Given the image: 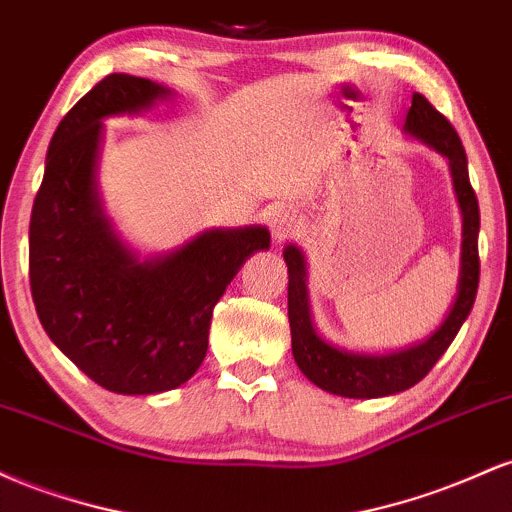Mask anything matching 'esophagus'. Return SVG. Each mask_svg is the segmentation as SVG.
I'll return each mask as SVG.
<instances>
[{"instance_id": "esophagus-1", "label": "esophagus", "mask_w": 512, "mask_h": 512, "mask_svg": "<svg viewBox=\"0 0 512 512\" xmlns=\"http://www.w3.org/2000/svg\"><path fill=\"white\" fill-rule=\"evenodd\" d=\"M298 228H301V219H298L291 209H279L272 216V233L276 240H286L296 236Z\"/></svg>"}]
</instances>
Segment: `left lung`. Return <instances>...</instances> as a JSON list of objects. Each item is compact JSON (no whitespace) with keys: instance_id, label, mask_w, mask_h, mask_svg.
Returning <instances> with one entry per match:
<instances>
[{"instance_id":"left-lung-1","label":"left lung","mask_w":512,"mask_h":512,"mask_svg":"<svg viewBox=\"0 0 512 512\" xmlns=\"http://www.w3.org/2000/svg\"><path fill=\"white\" fill-rule=\"evenodd\" d=\"M407 129L424 139L433 149L448 156L452 182H455L457 199L462 207V274L460 291L455 305L450 308L443 325L438 327L426 342L411 349L397 351L387 356H363L334 349L317 337L308 315V298H305V264L301 250L293 245L284 250L286 267H289V322H291V349L298 368L305 378L317 387L339 397L373 399L387 397L395 392L409 390L419 380H424L428 370L438 363L452 339L460 332L462 322L472 310L479 289V202L474 187L469 182L467 156L457 137L455 127L443 113H438L426 96L414 93L407 113Z\"/></svg>"}]
</instances>
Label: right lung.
Segmentation results:
<instances>
[{
  "label": "right lung",
  "instance_id": "obj_1",
  "mask_svg": "<svg viewBox=\"0 0 512 512\" xmlns=\"http://www.w3.org/2000/svg\"><path fill=\"white\" fill-rule=\"evenodd\" d=\"M166 88L108 74L62 117L28 231V279L50 339L93 383L154 395L204 361L214 305L267 228L207 231L163 260L139 262L110 231L93 192L101 120L149 108Z\"/></svg>",
  "mask_w": 512,
  "mask_h": 512
}]
</instances>
